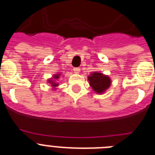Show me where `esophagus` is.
I'll return each mask as SVG.
<instances>
[{"mask_svg": "<svg viewBox=\"0 0 155 155\" xmlns=\"http://www.w3.org/2000/svg\"><path fill=\"white\" fill-rule=\"evenodd\" d=\"M73 71H74V73L78 74L79 72H80L81 69H80V68H73Z\"/></svg>", "mask_w": 155, "mask_h": 155, "instance_id": "34e87169", "label": "esophagus"}]
</instances>
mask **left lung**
<instances>
[{
  "label": "left lung",
  "instance_id": "1",
  "mask_svg": "<svg viewBox=\"0 0 155 155\" xmlns=\"http://www.w3.org/2000/svg\"><path fill=\"white\" fill-rule=\"evenodd\" d=\"M88 81H90V85L97 93L103 92L109 87L111 83L109 78L97 72L88 76Z\"/></svg>",
  "mask_w": 155,
  "mask_h": 155
}]
</instances>
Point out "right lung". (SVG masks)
I'll return each instance as SVG.
<instances>
[{"mask_svg":"<svg viewBox=\"0 0 155 155\" xmlns=\"http://www.w3.org/2000/svg\"><path fill=\"white\" fill-rule=\"evenodd\" d=\"M58 78H59V74H57V75H55V76L53 77V78H55V79H57ZM49 82H50V83H51L52 86H53V87H56V86L58 85V84H55V83H53V81H51V80L49 81Z\"/></svg>","mask_w":155,"mask_h":155,"instance_id":"obj_1","label":"right lung"}]
</instances>
